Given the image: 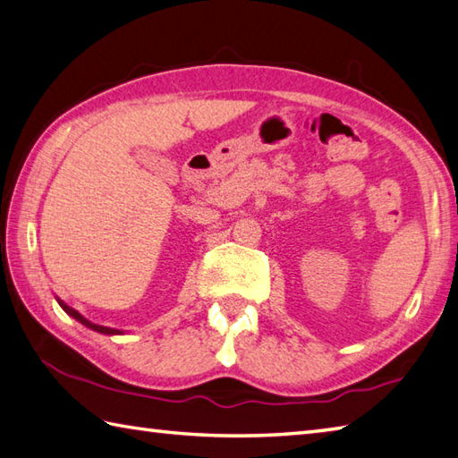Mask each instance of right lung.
Listing matches in <instances>:
<instances>
[{
    "label": "right lung",
    "mask_w": 458,
    "mask_h": 458,
    "mask_svg": "<svg viewBox=\"0 0 458 458\" xmlns=\"http://www.w3.org/2000/svg\"><path fill=\"white\" fill-rule=\"evenodd\" d=\"M57 301H59V306L63 308V311L67 313V316H71L73 319H77L79 324H83L85 327H89V329H93V331H98V334H105V335H121L123 331H119V329H113V327H105V326H97V324H93V321H89L87 318H83L81 316V313L77 311V310H73V308H69L65 301H61L59 298H57Z\"/></svg>",
    "instance_id": "obj_1"
}]
</instances>
